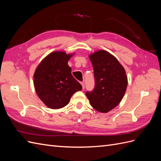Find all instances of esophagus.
Instances as JSON below:
<instances>
[{"label":"esophagus","mask_w":161,"mask_h":161,"mask_svg":"<svg viewBox=\"0 0 161 161\" xmlns=\"http://www.w3.org/2000/svg\"><path fill=\"white\" fill-rule=\"evenodd\" d=\"M80 84L82 85V89H85V83L83 82H80Z\"/></svg>","instance_id":"1"}]
</instances>
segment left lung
<instances>
[{
	"instance_id": "8db88e82",
	"label": "left lung",
	"mask_w": 161,
	"mask_h": 161,
	"mask_svg": "<svg viewBox=\"0 0 161 161\" xmlns=\"http://www.w3.org/2000/svg\"><path fill=\"white\" fill-rule=\"evenodd\" d=\"M93 67L95 87L86 91L91 105L97 111L107 113L122 99L128 85L123 66L111 53L99 50L90 55Z\"/></svg>"
}]
</instances>
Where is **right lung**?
Returning <instances> with one entry per match:
<instances>
[{"mask_svg": "<svg viewBox=\"0 0 161 161\" xmlns=\"http://www.w3.org/2000/svg\"><path fill=\"white\" fill-rule=\"evenodd\" d=\"M72 55L54 52L46 56L34 73V86L40 99L51 109H60L69 104L72 95L82 90L81 85L68 65Z\"/></svg>", "mask_w": 161, "mask_h": 161, "instance_id": "obj_1", "label": "right lung"}]
</instances>
